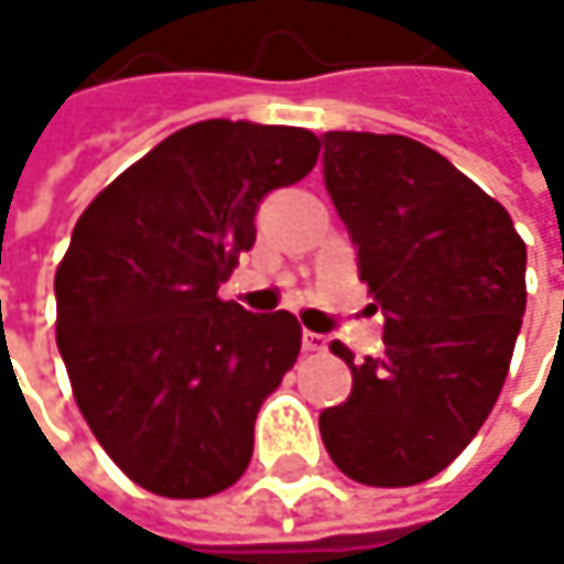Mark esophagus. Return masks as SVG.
Returning <instances> with one entry per match:
<instances>
[{"label": "esophagus", "instance_id": "esophagus-1", "mask_svg": "<svg viewBox=\"0 0 564 564\" xmlns=\"http://www.w3.org/2000/svg\"><path fill=\"white\" fill-rule=\"evenodd\" d=\"M303 352H326V336L303 329Z\"/></svg>", "mask_w": 564, "mask_h": 564}]
</instances>
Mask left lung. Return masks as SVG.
<instances>
[{"label":"left lung","mask_w":564,"mask_h":564,"mask_svg":"<svg viewBox=\"0 0 564 564\" xmlns=\"http://www.w3.org/2000/svg\"><path fill=\"white\" fill-rule=\"evenodd\" d=\"M323 175L386 316V356L356 362L329 346L352 394L319 414V434L349 480L414 487L500 398L525 313V245L497 198L417 140L333 130Z\"/></svg>","instance_id":"obj_1"}]
</instances>
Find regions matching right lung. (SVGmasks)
I'll use <instances>...</instances> for the list:
<instances>
[{"label": "right lung", "mask_w": 564, "mask_h": 564, "mask_svg": "<svg viewBox=\"0 0 564 564\" xmlns=\"http://www.w3.org/2000/svg\"><path fill=\"white\" fill-rule=\"evenodd\" d=\"M303 127L202 120L123 170L57 264V349L74 401L143 490L202 500L241 480L254 417L300 356L293 313L218 296L271 188L316 166Z\"/></svg>", "instance_id": "1"}]
</instances>
